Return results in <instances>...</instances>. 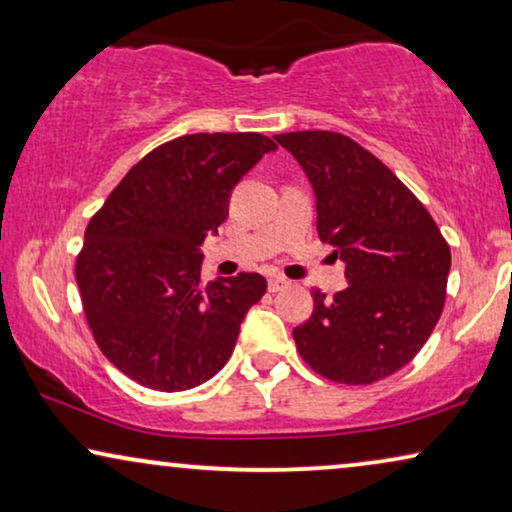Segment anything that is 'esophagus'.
<instances>
[{
    "label": "esophagus",
    "instance_id": "esophagus-1",
    "mask_svg": "<svg viewBox=\"0 0 512 512\" xmlns=\"http://www.w3.org/2000/svg\"><path fill=\"white\" fill-rule=\"evenodd\" d=\"M286 286H289V279H284V277H272L270 284H268V289H270L272 293H277V291L286 289Z\"/></svg>",
    "mask_w": 512,
    "mask_h": 512
}]
</instances>
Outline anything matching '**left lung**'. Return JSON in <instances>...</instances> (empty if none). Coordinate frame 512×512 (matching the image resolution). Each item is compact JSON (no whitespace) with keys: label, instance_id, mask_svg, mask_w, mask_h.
<instances>
[{"label":"left lung","instance_id":"1","mask_svg":"<svg viewBox=\"0 0 512 512\" xmlns=\"http://www.w3.org/2000/svg\"><path fill=\"white\" fill-rule=\"evenodd\" d=\"M317 195V230L345 261L349 286L293 328L298 354L340 384H373L415 359L443 314L450 244L417 195L340 132L275 135Z\"/></svg>","mask_w":512,"mask_h":512}]
</instances>
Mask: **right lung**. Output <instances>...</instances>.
<instances>
[{
  "label": "right lung",
  "mask_w": 512,
  "mask_h": 512,
  "mask_svg": "<svg viewBox=\"0 0 512 512\" xmlns=\"http://www.w3.org/2000/svg\"><path fill=\"white\" fill-rule=\"evenodd\" d=\"M272 149L258 132L177 137L132 165L90 219L74 268L83 312L100 352L142 387L193 389L233 354L268 282L240 272L205 284L198 247Z\"/></svg>",
  "instance_id": "right-lung-1"
}]
</instances>
